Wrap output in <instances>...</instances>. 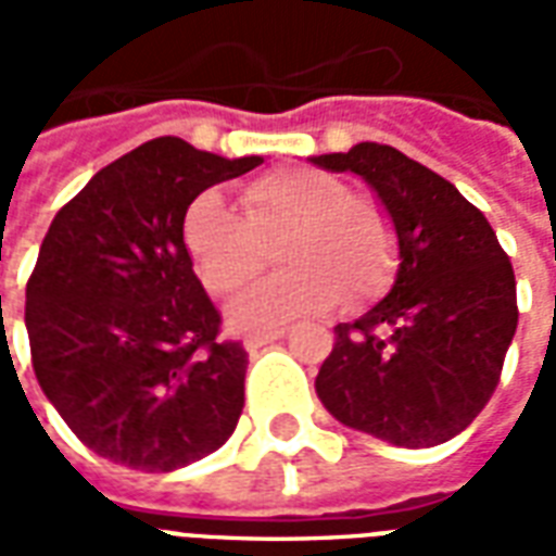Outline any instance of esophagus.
<instances>
[{
  "label": "esophagus",
  "instance_id": "34e87169",
  "mask_svg": "<svg viewBox=\"0 0 556 556\" xmlns=\"http://www.w3.org/2000/svg\"><path fill=\"white\" fill-rule=\"evenodd\" d=\"M282 333H286L282 327H277V330H253V333H247V337H243V349L247 351L265 349V345H270V342L282 337Z\"/></svg>",
  "mask_w": 556,
  "mask_h": 556
}]
</instances>
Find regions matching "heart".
<instances>
[{
    "label": "heart",
    "instance_id": "heart-1",
    "mask_svg": "<svg viewBox=\"0 0 556 556\" xmlns=\"http://www.w3.org/2000/svg\"><path fill=\"white\" fill-rule=\"evenodd\" d=\"M184 250L211 294L247 289L265 270V247L277 241V279L231 303L238 327H274L339 301L361 309L378 301L399 267V231L372 195L321 169H277L241 187V214L219 195L190 202Z\"/></svg>",
    "mask_w": 556,
    "mask_h": 556
}]
</instances>
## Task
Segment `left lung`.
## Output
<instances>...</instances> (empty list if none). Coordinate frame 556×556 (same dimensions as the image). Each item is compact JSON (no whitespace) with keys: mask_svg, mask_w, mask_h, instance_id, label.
Wrapping results in <instances>:
<instances>
[{"mask_svg":"<svg viewBox=\"0 0 556 556\" xmlns=\"http://www.w3.org/2000/svg\"><path fill=\"white\" fill-rule=\"evenodd\" d=\"M309 163L354 172L399 231L396 282L321 363L315 393L351 429L438 446L489 405L518 327L515 274L485 214L393 146L361 142Z\"/></svg>","mask_w":556,"mask_h":556,"instance_id":"obj_1","label":"left lung"}]
</instances>
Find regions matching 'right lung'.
Here are the masks:
<instances>
[{"instance_id":"obj_1","label":"right lung","mask_w":556,"mask_h":556,"mask_svg":"<svg viewBox=\"0 0 556 556\" xmlns=\"http://www.w3.org/2000/svg\"><path fill=\"white\" fill-rule=\"evenodd\" d=\"M258 163L151 139L103 166L43 235L26 286L31 369L67 429L115 465L169 473L238 426L247 351L219 339L181 223L202 190Z\"/></svg>"}]
</instances>
